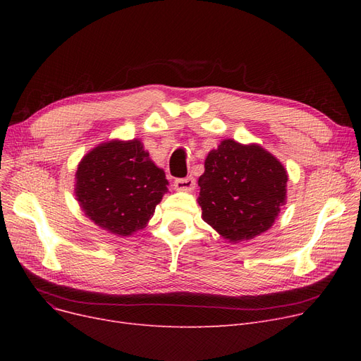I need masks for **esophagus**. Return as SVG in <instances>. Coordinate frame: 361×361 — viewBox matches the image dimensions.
<instances>
[{"mask_svg":"<svg viewBox=\"0 0 361 361\" xmlns=\"http://www.w3.org/2000/svg\"><path fill=\"white\" fill-rule=\"evenodd\" d=\"M174 185L177 190H183V192H192L193 188L196 187V181L193 177H185V178H177L174 181Z\"/></svg>","mask_w":361,"mask_h":361,"instance_id":"obj_1","label":"esophagus"}]
</instances>
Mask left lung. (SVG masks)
I'll use <instances>...</instances> for the list:
<instances>
[{
    "label": "left lung",
    "instance_id": "left-lung-1",
    "mask_svg": "<svg viewBox=\"0 0 361 361\" xmlns=\"http://www.w3.org/2000/svg\"><path fill=\"white\" fill-rule=\"evenodd\" d=\"M287 181L286 168L263 147L224 140L209 152L197 181L202 216L226 240H250L271 228Z\"/></svg>",
    "mask_w": 361,
    "mask_h": 361
}]
</instances>
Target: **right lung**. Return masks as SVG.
Segmentation results:
<instances>
[{"mask_svg": "<svg viewBox=\"0 0 361 361\" xmlns=\"http://www.w3.org/2000/svg\"><path fill=\"white\" fill-rule=\"evenodd\" d=\"M75 180V197L85 214L123 237L143 228L168 190L165 173L136 139L112 140L90 150Z\"/></svg>", "mask_w": 361, "mask_h": 361, "instance_id": "add662e5", "label": "right lung"}]
</instances>
